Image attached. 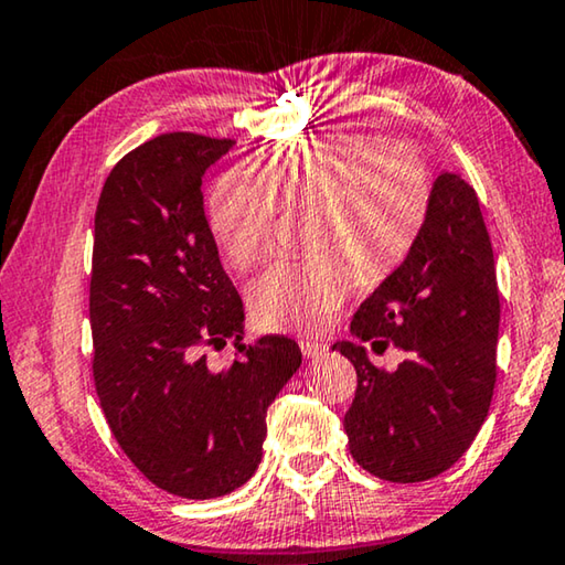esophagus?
<instances>
[{
    "label": "esophagus",
    "mask_w": 565,
    "mask_h": 565,
    "mask_svg": "<svg viewBox=\"0 0 565 565\" xmlns=\"http://www.w3.org/2000/svg\"><path fill=\"white\" fill-rule=\"evenodd\" d=\"M300 351H302V354H306L308 359L323 356V354H326V343H323V341H316V339H300Z\"/></svg>",
    "instance_id": "obj_1"
}]
</instances>
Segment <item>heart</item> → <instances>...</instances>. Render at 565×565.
<instances>
[{
	"label": "heart",
	"instance_id": "1",
	"mask_svg": "<svg viewBox=\"0 0 565 565\" xmlns=\"http://www.w3.org/2000/svg\"><path fill=\"white\" fill-rule=\"evenodd\" d=\"M277 209H313L310 239L323 255L267 267L249 282V310L263 329L310 333L347 300L349 266L380 282L405 263L428 218L430 178L415 152L354 129L277 145L252 166V181L226 175L211 195L209 224L228 263L269 255Z\"/></svg>",
	"mask_w": 565,
	"mask_h": 565
}]
</instances>
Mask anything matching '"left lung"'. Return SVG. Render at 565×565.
Masks as SVG:
<instances>
[{"instance_id": "obj_1", "label": "left lung", "mask_w": 565, "mask_h": 565, "mask_svg": "<svg viewBox=\"0 0 565 565\" xmlns=\"http://www.w3.org/2000/svg\"><path fill=\"white\" fill-rule=\"evenodd\" d=\"M351 337L333 343L354 364L356 395L343 415L349 451L374 477L413 484L461 459L484 423L497 380L500 292L473 188L444 170L415 247L362 302ZM375 353L403 348L395 373Z\"/></svg>"}]
</instances>
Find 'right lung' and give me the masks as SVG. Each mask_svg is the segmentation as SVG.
<instances>
[{
	"mask_svg": "<svg viewBox=\"0 0 565 565\" xmlns=\"http://www.w3.org/2000/svg\"><path fill=\"white\" fill-rule=\"evenodd\" d=\"M236 142L173 132L125 154L94 218V382L106 423L154 487L214 500L252 479L267 407L302 362L288 337L244 343V306L224 273L201 181ZM235 339L228 371L209 345Z\"/></svg>",
	"mask_w": 565,
	"mask_h": 565,
	"instance_id": "right-lung-1",
	"label": "right lung"
}]
</instances>
